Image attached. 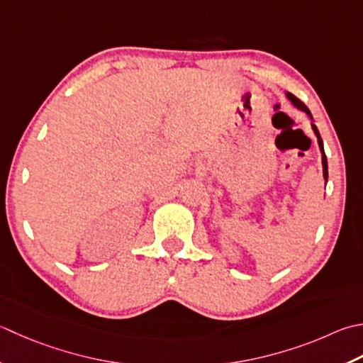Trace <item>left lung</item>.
<instances>
[{
	"mask_svg": "<svg viewBox=\"0 0 363 363\" xmlns=\"http://www.w3.org/2000/svg\"><path fill=\"white\" fill-rule=\"evenodd\" d=\"M286 97L289 99L291 102H293V105H294V106H297V108H299V110H303V111L307 113V115H308L311 119H313V116H311L310 110L307 108V105H305L303 102H301L299 99H297L294 94H291V92H286ZM311 129H313V132H315V135H316V138H318L319 149H321V154H323V173H324V179H325V182H328V176H329V172H328V157H325V154H324V145H323L321 135H319V130H318V127H316L315 124H311Z\"/></svg>",
	"mask_w": 363,
	"mask_h": 363,
	"instance_id": "left-lung-1",
	"label": "left lung"
}]
</instances>
